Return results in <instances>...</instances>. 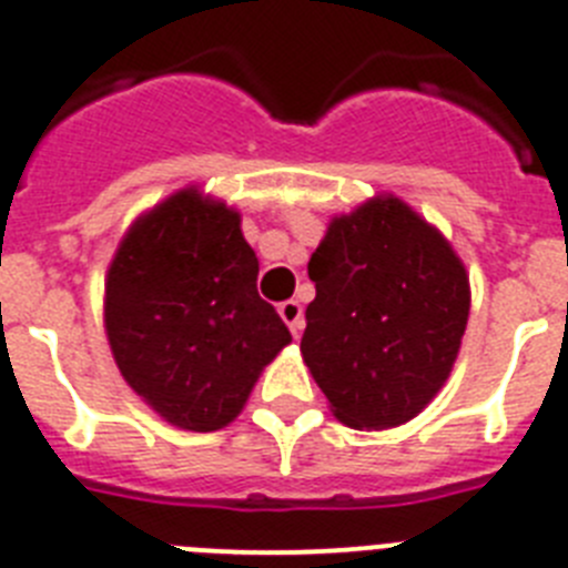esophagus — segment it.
Here are the masks:
<instances>
[{
	"instance_id": "esophagus-1",
	"label": "esophagus",
	"mask_w": 568,
	"mask_h": 568,
	"mask_svg": "<svg viewBox=\"0 0 568 568\" xmlns=\"http://www.w3.org/2000/svg\"><path fill=\"white\" fill-rule=\"evenodd\" d=\"M276 312L285 321V326L292 328V335L300 337V332H303V306H300L297 300H285V303H280Z\"/></svg>"
}]
</instances>
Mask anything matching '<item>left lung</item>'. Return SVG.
I'll use <instances>...</instances> for the list:
<instances>
[{"mask_svg":"<svg viewBox=\"0 0 568 568\" xmlns=\"http://www.w3.org/2000/svg\"><path fill=\"white\" fill-rule=\"evenodd\" d=\"M303 361L335 416L387 430L418 416L450 375L468 326V274L402 199L335 219L308 260Z\"/></svg>","mask_w":568,"mask_h":568,"instance_id":"obj_1","label":"left lung"}]
</instances>
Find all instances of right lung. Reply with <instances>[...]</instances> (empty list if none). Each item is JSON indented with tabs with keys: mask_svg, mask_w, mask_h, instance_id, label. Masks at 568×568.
I'll use <instances>...</instances> for the list:
<instances>
[{
	"mask_svg": "<svg viewBox=\"0 0 568 568\" xmlns=\"http://www.w3.org/2000/svg\"><path fill=\"white\" fill-rule=\"evenodd\" d=\"M256 274L240 213L195 190L138 219L118 247L106 276L114 364L175 427L211 433L233 422L262 366L292 341Z\"/></svg>",
	"mask_w": 568,
	"mask_h": 568,
	"instance_id": "obj_1",
	"label": "right lung"
}]
</instances>
